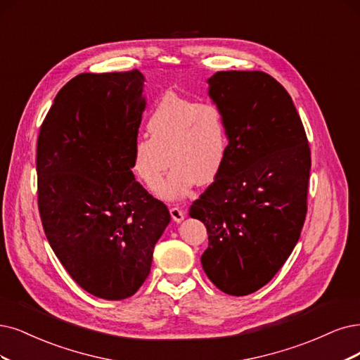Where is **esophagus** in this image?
I'll return each instance as SVG.
<instances>
[{
  "label": "esophagus",
  "mask_w": 360,
  "mask_h": 360,
  "mask_svg": "<svg viewBox=\"0 0 360 360\" xmlns=\"http://www.w3.org/2000/svg\"><path fill=\"white\" fill-rule=\"evenodd\" d=\"M169 212H170V215H172V219L175 221V222H182L184 221L185 214L179 207H170Z\"/></svg>",
  "instance_id": "34e87169"
}]
</instances>
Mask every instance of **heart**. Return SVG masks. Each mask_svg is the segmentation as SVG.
Wrapping results in <instances>:
<instances>
[{"label":"heart","instance_id":"obj_1","mask_svg":"<svg viewBox=\"0 0 360 360\" xmlns=\"http://www.w3.org/2000/svg\"><path fill=\"white\" fill-rule=\"evenodd\" d=\"M145 129L150 139L138 138L133 143L131 170L154 188L170 162L169 176L157 188L165 200H181L197 182L209 184L219 175L230 141L218 103L166 93L153 106Z\"/></svg>","mask_w":360,"mask_h":360}]
</instances>
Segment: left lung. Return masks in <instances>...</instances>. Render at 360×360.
I'll return each mask as SVG.
<instances>
[{
	"label": "left lung",
	"mask_w": 360,
	"mask_h": 360,
	"mask_svg": "<svg viewBox=\"0 0 360 360\" xmlns=\"http://www.w3.org/2000/svg\"><path fill=\"white\" fill-rule=\"evenodd\" d=\"M209 96L224 111L229 153L190 207L207 229L206 276L229 295L267 285L294 250L307 214L309 141L289 93L262 71H219Z\"/></svg>",
	"instance_id": "left-lung-1"
}]
</instances>
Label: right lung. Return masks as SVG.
Wrapping results in <instances>:
<instances>
[{"mask_svg":"<svg viewBox=\"0 0 360 360\" xmlns=\"http://www.w3.org/2000/svg\"><path fill=\"white\" fill-rule=\"evenodd\" d=\"M143 82L138 70L74 77L56 95L37 142L47 240L78 286L111 301L142 286L170 222L166 205L131 172Z\"/></svg>","mask_w":360,"mask_h":360,"instance_id":"right-lung-1","label":"right lung"}]
</instances>
